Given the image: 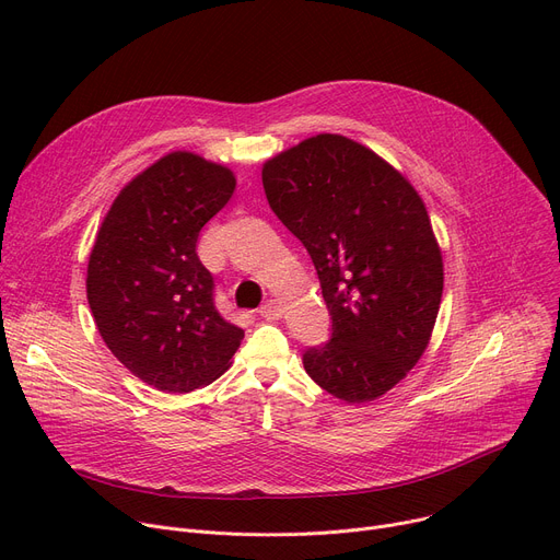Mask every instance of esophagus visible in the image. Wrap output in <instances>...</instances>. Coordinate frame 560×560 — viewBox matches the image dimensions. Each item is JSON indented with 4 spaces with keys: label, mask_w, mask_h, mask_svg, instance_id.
<instances>
[{
    "label": "esophagus",
    "mask_w": 560,
    "mask_h": 560,
    "mask_svg": "<svg viewBox=\"0 0 560 560\" xmlns=\"http://www.w3.org/2000/svg\"><path fill=\"white\" fill-rule=\"evenodd\" d=\"M260 317H265V319H279L281 317V313H283V308H281V304L277 302V300H268L265 302L262 306H260Z\"/></svg>",
    "instance_id": "esophagus-1"
}]
</instances>
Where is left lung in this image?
<instances>
[{
    "label": "left lung",
    "mask_w": 560,
    "mask_h": 560,
    "mask_svg": "<svg viewBox=\"0 0 560 560\" xmlns=\"http://www.w3.org/2000/svg\"><path fill=\"white\" fill-rule=\"evenodd\" d=\"M262 188L311 254L331 315V338L304 351V370L347 404L386 395L424 354L443 298V254L422 197L338 133L270 159Z\"/></svg>",
    "instance_id": "8db88e82"
}]
</instances>
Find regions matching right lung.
Instances as JSON below:
<instances>
[{
    "mask_svg": "<svg viewBox=\"0 0 560 560\" xmlns=\"http://www.w3.org/2000/svg\"><path fill=\"white\" fill-rule=\"evenodd\" d=\"M235 190L229 167L172 152L140 172L97 231L85 292L95 325L131 374L163 393L209 386L245 331L213 300L197 238Z\"/></svg>",
    "mask_w": 560,
    "mask_h": 560,
    "instance_id": "obj_1",
    "label": "right lung"
}]
</instances>
